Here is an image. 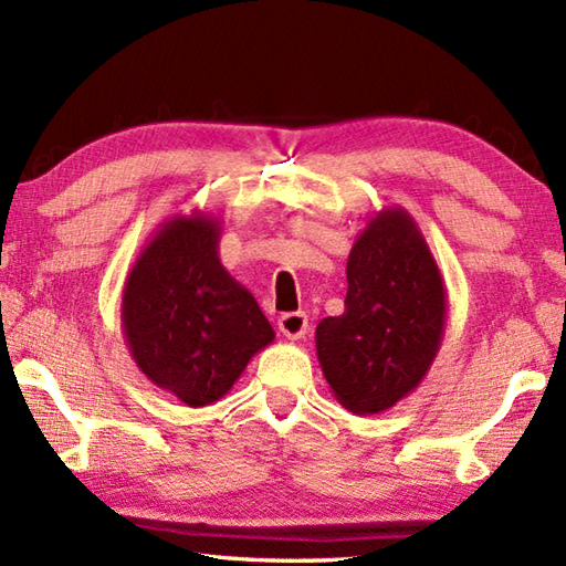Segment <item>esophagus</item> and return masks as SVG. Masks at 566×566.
Instances as JSON below:
<instances>
[{
    "mask_svg": "<svg viewBox=\"0 0 566 566\" xmlns=\"http://www.w3.org/2000/svg\"><path fill=\"white\" fill-rule=\"evenodd\" d=\"M276 326H280V333L284 338L290 340H298L306 335L308 328V316L304 311H290V314H282L280 321H276Z\"/></svg>",
    "mask_w": 566,
    "mask_h": 566,
    "instance_id": "obj_1",
    "label": "esophagus"
}]
</instances>
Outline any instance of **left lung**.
Wrapping results in <instances>:
<instances>
[{"instance_id":"8db88e82","label":"left lung","mask_w":566,"mask_h":566,"mask_svg":"<svg viewBox=\"0 0 566 566\" xmlns=\"http://www.w3.org/2000/svg\"><path fill=\"white\" fill-rule=\"evenodd\" d=\"M345 274V311L318 323L316 355L338 403L357 416L381 413L426 379L442 345L448 292L401 207L371 216Z\"/></svg>"}]
</instances>
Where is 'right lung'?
I'll use <instances>...</instances> for the list:
<instances>
[{
	"instance_id": "add662e5",
	"label": "right lung",
	"mask_w": 566,
	"mask_h": 566,
	"mask_svg": "<svg viewBox=\"0 0 566 566\" xmlns=\"http://www.w3.org/2000/svg\"><path fill=\"white\" fill-rule=\"evenodd\" d=\"M221 219L175 213L140 250L122 296L124 338L155 387L201 408L274 340L255 296L219 258Z\"/></svg>"
}]
</instances>
